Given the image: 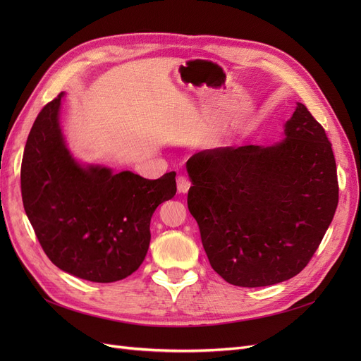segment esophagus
Returning <instances> with one entry per match:
<instances>
[{
  "label": "esophagus",
  "mask_w": 361,
  "mask_h": 361,
  "mask_svg": "<svg viewBox=\"0 0 361 361\" xmlns=\"http://www.w3.org/2000/svg\"><path fill=\"white\" fill-rule=\"evenodd\" d=\"M190 185H192V183H190V180H188L187 177L180 176L177 178V190H178V193H187L188 188H190Z\"/></svg>",
  "instance_id": "obj_1"
}]
</instances>
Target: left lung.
I'll return each instance as SVG.
<instances>
[{"label":"left lung","mask_w":361,"mask_h":361,"mask_svg":"<svg viewBox=\"0 0 361 361\" xmlns=\"http://www.w3.org/2000/svg\"><path fill=\"white\" fill-rule=\"evenodd\" d=\"M326 133L297 102L272 146L203 150L187 161L188 211L214 271L237 287H268L306 268L338 206Z\"/></svg>","instance_id":"obj_1"}]
</instances>
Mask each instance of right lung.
<instances>
[{
  "label": "right lung",
  "mask_w": 361,
  "mask_h": 361,
  "mask_svg": "<svg viewBox=\"0 0 361 361\" xmlns=\"http://www.w3.org/2000/svg\"><path fill=\"white\" fill-rule=\"evenodd\" d=\"M64 93L36 117L22 161L26 215L45 255L61 271L116 282L139 269L150 243V218L177 192L176 173L146 180L80 164L60 126Z\"/></svg>",
  "instance_id": "obj_1"
}]
</instances>
